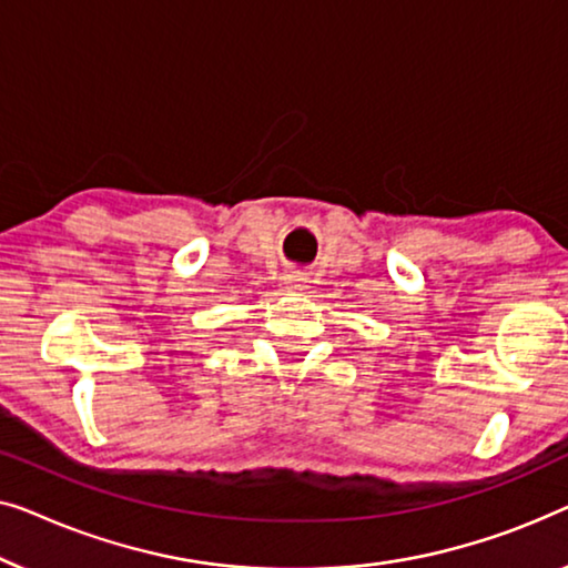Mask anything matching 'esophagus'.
I'll list each match as a JSON object with an SVG mask.
<instances>
[{
    "instance_id": "obj_1",
    "label": "esophagus",
    "mask_w": 568,
    "mask_h": 568,
    "mask_svg": "<svg viewBox=\"0 0 568 568\" xmlns=\"http://www.w3.org/2000/svg\"><path fill=\"white\" fill-rule=\"evenodd\" d=\"M306 283H308L306 277L298 275V273H293V275H285V285H287V287H303V285H306Z\"/></svg>"
}]
</instances>
